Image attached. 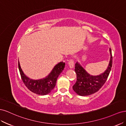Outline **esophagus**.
Wrapping results in <instances>:
<instances>
[{"instance_id":"esophagus-1","label":"esophagus","mask_w":126,"mask_h":126,"mask_svg":"<svg viewBox=\"0 0 126 126\" xmlns=\"http://www.w3.org/2000/svg\"><path fill=\"white\" fill-rule=\"evenodd\" d=\"M68 64H69V66L70 68H71V69L74 67V62L73 59H70L69 60V63H68Z\"/></svg>"}]
</instances>
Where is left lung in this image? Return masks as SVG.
<instances>
[{
    "label": "left lung",
    "mask_w": 126,
    "mask_h": 126,
    "mask_svg": "<svg viewBox=\"0 0 126 126\" xmlns=\"http://www.w3.org/2000/svg\"><path fill=\"white\" fill-rule=\"evenodd\" d=\"M110 59L107 69L99 75H90L77 62L75 64V71L77 75V81L72 87L75 92L80 96H86L92 94L99 90L106 82L111 70L112 56L109 49Z\"/></svg>",
    "instance_id": "left-lung-1"
}]
</instances>
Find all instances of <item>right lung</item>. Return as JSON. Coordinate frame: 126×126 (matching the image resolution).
<instances>
[{
    "label": "right lung",
    "instance_id": "obj_1",
    "mask_svg": "<svg viewBox=\"0 0 126 126\" xmlns=\"http://www.w3.org/2000/svg\"><path fill=\"white\" fill-rule=\"evenodd\" d=\"M65 63L60 62L57 64L46 77L33 80L26 76L22 71L19 62H18L19 70L22 81L27 88L32 93L39 95H46L50 93L54 88L57 78L63 70Z\"/></svg>",
    "mask_w": 126,
    "mask_h": 126
}]
</instances>
